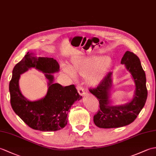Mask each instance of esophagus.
Returning a JSON list of instances; mask_svg holds the SVG:
<instances>
[{
	"label": "esophagus",
	"instance_id": "1",
	"mask_svg": "<svg viewBox=\"0 0 156 156\" xmlns=\"http://www.w3.org/2000/svg\"><path fill=\"white\" fill-rule=\"evenodd\" d=\"M77 90H78V92L79 94V95L83 96L85 94V91L84 90V88H83L82 87L78 86H77Z\"/></svg>",
	"mask_w": 156,
	"mask_h": 156
}]
</instances>
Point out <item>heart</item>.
<instances>
[{
  "mask_svg": "<svg viewBox=\"0 0 156 156\" xmlns=\"http://www.w3.org/2000/svg\"><path fill=\"white\" fill-rule=\"evenodd\" d=\"M112 60L107 56H75L72 58L69 67L64 66L65 72L70 76L86 78V84L90 87L98 86L112 67Z\"/></svg>",
  "mask_w": 156,
  "mask_h": 156,
  "instance_id": "heart-1",
  "label": "heart"
}]
</instances>
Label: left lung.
<instances>
[{
  "label": "left lung",
  "mask_w": 156,
  "mask_h": 156,
  "mask_svg": "<svg viewBox=\"0 0 156 156\" xmlns=\"http://www.w3.org/2000/svg\"><path fill=\"white\" fill-rule=\"evenodd\" d=\"M121 64L130 74L135 84V91L132 100L125 104L114 105L111 100L113 86V72L108 73L96 88L90 90L98 98L100 108L94 116V122L100 128H115L129 125L135 120L146 102L147 90L146 74L139 58L135 54L126 51Z\"/></svg>",
  "instance_id": "obj_1"
}]
</instances>
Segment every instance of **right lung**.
Instances as JSON below:
<instances>
[{
  "mask_svg": "<svg viewBox=\"0 0 156 156\" xmlns=\"http://www.w3.org/2000/svg\"><path fill=\"white\" fill-rule=\"evenodd\" d=\"M31 68L44 73L48 80L47 94L34 101L24 97L19 87L20 75ZM59 70V64L53 58L37 57L29 52L13 68L9 84L10 104L16 114L32 129L53 132L64 128L67 124L69 109L75 102L82 99L74 85L63 87L54 82L52 74Z\"/></svg>",
  "mask_w": 156,
  "mask_h": 156,
  "instance_id": "obj_1",
  "label": "right lung"
}]
</instances>
